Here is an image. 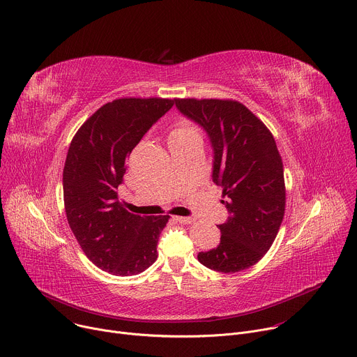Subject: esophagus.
Listing matches in <instances>:
<instances>
[{
	"mask_svg": "<svg viewBox=\"0 0 357 357\" xmlns=\"http://www.w3.org/2000/svg\"><path fill=\"white\" fill-rule=\"evenodd\" d=\"M176 220L181 224H192L194 222V218H191V217H176Z\"/></svg>",
	"mask_w": 357,
	"mask_h": 357,
	"instance_id": "obj_1",
	"label": "esophagus"
}]
</instances>
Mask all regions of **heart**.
I'll use <instances>...</instances> for the list:
<instances>
[{
  "label": "heart",
  "instance_id": "b5f03b06",
  "mask_svg": "<svg viewBox=\"0 0 357 357\" xmlns=\"http://www.w3.org/2000/svg\"><path fill=\"white\" fill-rule=\"evenodd\" d=\"M195 132H197V129H195L191 123H188V122H185V121H181V122H178L177 126L173 129V132L170 133V137H178V136H184V135L195 133Z\"/></svg>",
  "mask_w": 357,
  "mask_h": 357
}]
</instances>
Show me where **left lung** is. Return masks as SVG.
<instances>
[{
	"instance_id": "1",
	"label": "left lung",
	"mask_w": 357,
	"mask_h": 357,
	"mask_svg": "<svg viewBox=\"0 0 357 357\" xmlns=\"http://www.w3.org/2000/svg\"><path fill=\"white\" fill-rule=\"evenodd\" d=\"M177 109L208 133L214 149L213 181L229 211L218 225L217 248L199 254L214 271L234 273L255 265L273 244L285 215L282 157L271 130L232 99H174Z\"/></svg>"
}]
</instances>
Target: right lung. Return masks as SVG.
Masks as SVG:
<instances>
[{
  "label": "right lung",
  "instance_id": "obj_1",
  "mask_svg": "<svg viewBox=\"0 0 357 357\" xmlns=\"http://www.w3.org/2000/svg\"><path fill=\"white\" fill-rule=\"evenodd\" d=\"M173 105L165 98L114 99L70 142L63 166L66 220L85 255L112 275H137L157 259L158 236L170 215L128 211L117 188L132 150Z\"/></svg>",
  "mask_w": 357,
  "mask_h": 357
}]
</instances>
